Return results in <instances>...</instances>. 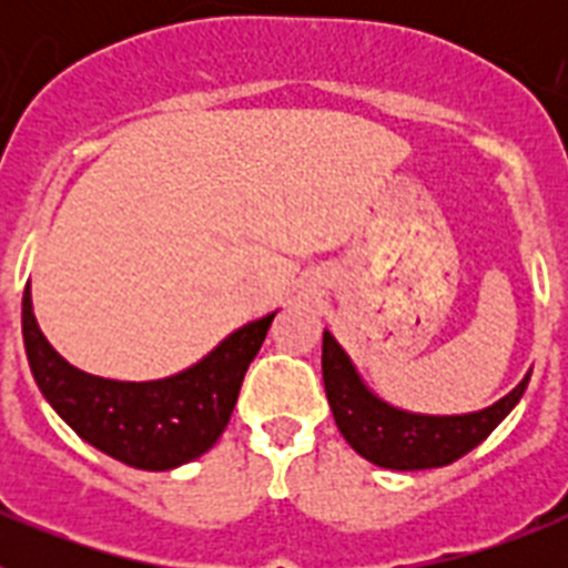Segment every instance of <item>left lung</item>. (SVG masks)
Returning a JSON list of instances; mask_svg holds the SVG:
<instances>
[{"instance_id": "8db88e82", "label": "left lung", "mask_w": 568, "mask_h": 568, "mask_svg": "<svg viewBox=\"0 0 568 568\" xmlns=\"http://www.w3.org/2000/svg\"><path fill=\"white\" fill-rule=\"evenodd\" d=\"M321 369H324L329 409L346 444L369 464L398 471L438 469L471 453L524 398L531 375L529 369L511 393L486 409L426 415L400 409L369 389V384L361 378L358 366L329 329H324V344H321Z\"/></svg>"}]
</instances>
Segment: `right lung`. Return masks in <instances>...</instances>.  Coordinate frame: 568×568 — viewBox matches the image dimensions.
Wrapping results in <instances>:
<instances>
[{
	"label": "right lung",
	"instance_id": "obj_1",
	"mask_svg": "<svg viewBox=\"0 0 568 568\" xmlns=\"http://www.w3.org/2000/svg\"><path fill=\"white\" fill-rule=\"evenodd\" d=\"M275 313L230 333L182 373L155 381H115L84 373L53 349L33 315L28 281L22 338L44 400L79 438L133 469L168 471L207 453L224 433L241 381L267 338Z\"/></svg>",
	"mask_w": 568,
	"mask_h": 568
}]
</instances>
